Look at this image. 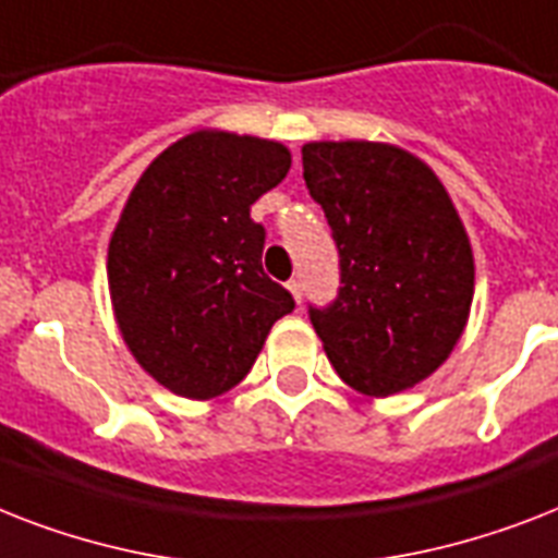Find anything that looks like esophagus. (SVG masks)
<instances>
[{
    "mask_svg": "<svg viewBox=\"0 0 558 558\" xmlns=\"http://www.w3.org/2000/svg\"><path fill=\"white\" fill-rule=\"evenodd\" d=\"M287 287H289V292H292V298H295L298 304H301V301H304V283H301V278H292Z\"/></svg>",
    "mask_w": 558,
    "mask_h": 558,
    "instance_id": "esophagus-1",
    "label": "esophagus"
}]
</instances>
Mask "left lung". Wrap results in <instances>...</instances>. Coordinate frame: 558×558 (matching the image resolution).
<instances>
[{
  "label": "left lung",
  "instance_id": "8db88e82",
  "mask_svg": "<svg viewBox=\"0 0 558 558\" xmlns=\"http://www.w3.org/2000/svg\"><path fill=\"white\" fill-rule=\"evenodd\" d=\"M304 179L339 248V292L310 304L332 367L367 397L411 388L458 344L475 289L449 193L411 153L371 142L306 144Z\"/></svg>",
  "mask_w": 558,
  "mask_h": 558
}]
</instances>
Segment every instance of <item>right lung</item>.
Here are the masks:
<instances>
[{"instance_id":"1","label":"right lung","mask_w":558,"mask_h":558,"mask_svg":"<svg viewBox=\"0 0 558 558\" xmlns=\"http://www.w3.org/2000/svg\"><path fill=\"white\" fill-rule=\"evenodd\" d=\"M283 144L193 133L144 170L109 243V292L138 365L179 397L245 379L271 324L295 310L263 271L252 205L289 173Z\"/></svg>"}]
</instances>
